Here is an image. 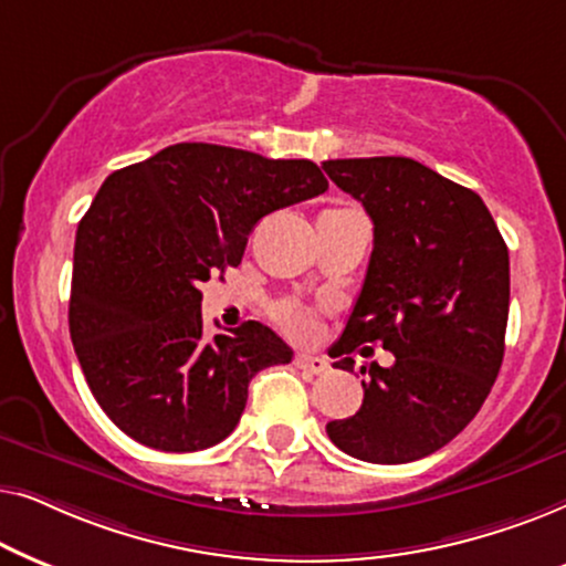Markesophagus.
Instances as JSON below:
<instances>
[{
	"instance_id": "esophagus-1",
	"label": "esophagus",
	"mask_w": 566,
	"mask_h": 566,
	"mask_svg": "<svg viewBox=\"0 0 566 566\" xmlns=\"http://www.w3.org/2000/svg\"><path fill=\"white\" fill-rule=\"evenodd\" d=\"M293 363H296V368L306 370V374H314V376H322L329 370V363L324 360L322 355H312V353H296Z\"/></svg>"
}]
</instances>
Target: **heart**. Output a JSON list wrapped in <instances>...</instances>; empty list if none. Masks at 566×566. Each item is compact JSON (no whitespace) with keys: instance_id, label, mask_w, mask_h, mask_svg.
Listing matches in <instances>:
<instances>
[{"instance_id":"1","label":"heart","mask_w":566,"mask_h":566,"mask_svg":"<svg viewBox=\"0 0 566 566\" xmlns=\"http://www.w3.org/2000/svg\"><path fill=\"white\" fill-rule=\"evenodd\" d=\"M273 319L291 335H304L312 327V308L296 304V301H281L273 308Z\"/></svg>"}]
</instances>
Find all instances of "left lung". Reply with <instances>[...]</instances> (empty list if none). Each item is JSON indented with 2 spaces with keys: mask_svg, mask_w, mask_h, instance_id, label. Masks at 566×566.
Wrapping results in <instances>:
<instances>
[{
  "mask_svg": "<svg viewBox=\"0 0 566 566\" xmlns=\"http://www.w3.org/2000/svg\"><path fill=\"white\" fill-rule=\"evenodd\" d=\"M322 167L374 221L366 281L337 355L370 343L394 353L391 368L370 363L360 409L329 422L327 436L368 463L424 459L474 420L500 374L507 244L474 190L420 161L327 159Z\"/></svg>",
  "mask_w": 566,
  "mask_h": 566,
  "instance_id": "obj_1",
  "label": "left lung"
}]
</instances>
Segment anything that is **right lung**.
Returning a JSON list of instances; mask_svg holds the SVG:
<instances>
[{
    "mask_svg": "<svg viewBox=\"0 0 566 566\" xmlns=\"http://www.w3.org/2000/svg\"><path fill=\"white\" fill-rule=\"evenodd\" d=\"M329 188L308 159L175 144L113 172L76 229L69 332L92 397L142 446L203 451L293 350L260 322L203 337L200 283L242 262L262 216Z\"/></svg>",
    "mask_w": 566,
    "mask_h": 566,
    "instance_id": "obj_1",
    "label": "right lung"
}]
</instances>
